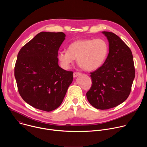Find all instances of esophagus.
<instances>
[{"label":"esophagus","instance_id":"obj_1","mask_svg":"<svg viewBox=\"0 0 147 147\" xmlns=\"http://www.w3.org/2000/svg\"><path fill=\"white\" fill-rule=\"evenodd\" d=\"M80 74H81V73L75 71V72H74V73H73V77H77L78 76H79V75H80Z\"/></svg>","mask_w":147,"mask_h":147}]
</instances>
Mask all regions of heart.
<instances>
[{"label":"heart","instance_id":"1","mask_svg":"<svg viewBox=\"0 0 147 147\" xmlns=\"http://www.w3.org/2000/svg\"><path fill=\"white\" fill-rule=\"evenodd\" d=\"M108 52V44L103 39H80L69 44L67 51L59 52L57 57L65 69H69L77 58L78 63L84 69L93 71L102 66Z\"/></svg>","mask_w":147,"mask_h":147}]
</instances>
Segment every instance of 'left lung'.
I'll return each mask as SVG.
<instances>
[{"label":"left lung","mask_w":147,"mask_h":147,"mask_svg":"<svg viewBox=\"0 0 147 147\" xmlns=\"http://www.w3.org/2000/svg\"><path fill=\"white\" fill-rule=\"evenodd\" d=\"M102 33L108 39L109 52L102 66L90 73L92 86L86 95L92 106L105 110L127 99L135 77V68L130 48L115 34Z\"/></svg>","instance_id":"1"}]
</instances>
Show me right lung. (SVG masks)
<instances>
[{
    "label": "right lung",
    "instance_id": "right-lung-1",
    "mask_svg": "<svg viewBox=\"0 0 147 147\" xmlns=\"http://www.w3.org/2000/svg\"><path fill=\"white\" fill-rule=\"evenodd\" d=\"M66 35L41 32L20 50L14 67L18 92L32 107L57 109L73 79V72L58 65V51Z\"/></svg>",
    "mask_w": 147,
    "mask_h": 147
}]
</instances>
